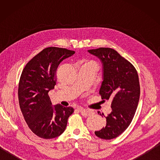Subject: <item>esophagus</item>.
<instances>
[{"label": "esophagus", "instance_id": "1", "mask_svg": "<svg viewBox=\"0 0 160 160\" xmlns=\"http://www.w3.org/2000/svg\"><path fill=\"white\" fill-rule=\"evenodd\" d=\"M79 111L80 112L81 115H82V116H84V117L89 116V115L91 114V111L84 109V108H79Z\"/></svg>", "mask_w": 160, "mask_h": 160}]
</instances>
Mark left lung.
<instances>
[{
	"instance_id": "1",
	"label": "left lung",
	"mask_w": 160,
	"mask_h": 160,
	"mask_svg": "<svg viewBox=\"0 0 160 160\" xmlns=\"http://www.w3.org/2000/svg\"><path fill=\"white\" fill-rule=\"evenodd\" d=\"M102 64V82L99 93L102 100L111 99V112L106 125L95 131L97 137L111 140L128 128L134 117L140 95L138 74L133 65L111 48L88 50ZM100 113V112H98Z\"/></svg>"
}]
</instances>
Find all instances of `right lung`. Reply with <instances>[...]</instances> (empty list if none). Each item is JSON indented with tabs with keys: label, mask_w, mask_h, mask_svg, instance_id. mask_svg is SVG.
<instances>
[{
	"label": "right lung",
	"mask_w": 160,
	"mask_h": 160,
	"mask_svg": "<svg viewBox=\"0 0 160 160\" xmlns=\"http://www.w3.org/2000/svg\"><path fill=\"white\" fill-rule=\"evenodd\" d=\"M74 53L67 49L47 47L29 61L20 76L18 91L20 110L29 128L41 138L58 137L73 113L72 107L52 105L48 93L56 85L60 63Z\"/></svg>",
	"instance_id": "obj_1"
}]
</instances>
